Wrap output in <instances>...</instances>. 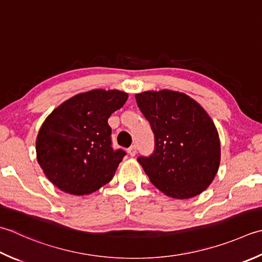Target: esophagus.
Returning <instances> with one entry per match:
<instances>
[{
	"label": "esophagus",
	"instance_id": "1",
	"mask_svg": "<svg viewBox=\"0 0 262 262\" xmlns=\"http://www.w3.org/2000/svg\"><path fill=\"white\" fill-rule=\"evenodd\" d=\"M136 146L135 145H133V146H130L129 148H128V155H129L130 157H134L135 155H136Z\"/></svg>",
	"mask_w": 262,
	"mask_h": 262
}]
</instances>
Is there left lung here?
<instances>
[{
	"label": "left lung",
	"mask_w": 262,
	"mask_h": 262,
	"mask_svg": "<svg viewBox=\"0 0 262 262\" xmlns=\"http://www.w3.org/2000/svg\"><path fill=\"white\" fill-rule=\"evenodd\" d=\"M155 134V151L137 161L153 185L173 199L202 193L218 171L220 142L213 121L184 93L162 90L136 94Z\"/></svg>",
	"instance_id": "1"
}]
</instances>
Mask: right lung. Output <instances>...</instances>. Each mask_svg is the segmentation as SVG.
Returning <instances> with one entry per match:
<instances>
[{"label": "right lung", "instance_id": "1", "mask_svg": "<svg viewBox=\"0 0 262 262\" xmlns=\"http://www.w3.org/2000/svg\"><path fill=\"white\" fill-rule=\"evenodd\" d=\"M127 99L120 91L93 90L67 100L46 118L36 155L51 183L66 193L84 195L111 181L126 152L112 147L107 119Z\"/></svg>", "mask_w": 262, "mask_h": 262}]
</instances>
